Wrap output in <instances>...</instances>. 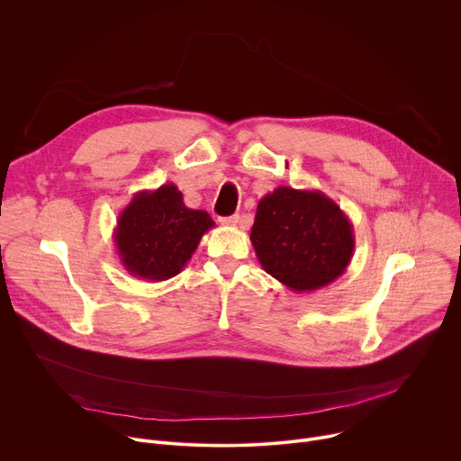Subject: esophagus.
I'll return each mask as SVG.
<instances>
[{
    "mask_svg": "<svg viewBox=\"0 0 461 461\" xmlns=\"http://www.w3.org/2000/svg\"><path fill=\"white\" fill-rule=\"evenodd\" d=\"M219 222H221L222 226H237V224H239V215L222 217V219H219Z\"/></svg>",
    "mask_w": 461,
    "mask_h": 461,
    "instance_id": "obj_1",
    "label": "esophagus"
}]
</instances>
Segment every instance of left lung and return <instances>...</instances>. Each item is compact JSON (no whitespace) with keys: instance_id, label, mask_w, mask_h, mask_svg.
<instances>
[{"instance_id":"1","label":"left lung","mask_w":461,"mask_h":461,"mask_svg":"<svg viewBox=\"0 0 461 461\" xmlns=\"http://www.w3.org/2000/svg\"><path fill=\"white\" fill-rule=\"evenodd\" d=\"M249 240L265 272L297 294L341 277L356 248L352 222L330 196L288 185L258 201Z\"/></svg>"}]
</instances>
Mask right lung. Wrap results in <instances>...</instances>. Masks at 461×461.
<instances>
[{
  "instance_id": "right-lung-1",
  "label": "right lung",
  "mask_w": 461,
  "mask_h": 461,
  "mask_svg": "<svg viewBox=\"0 0 461 461\" xmlns=\"http://www.w3.org/2000/svg\"><path fill=\"white\" fill-rule=\"evenodd\" d=\"M212 228L215 222L208 212L189 210L182 191L164 184L131 199L118 215L113 239L129 276L158 283L182 272Z\"/></svg>"
}]
</instances>
